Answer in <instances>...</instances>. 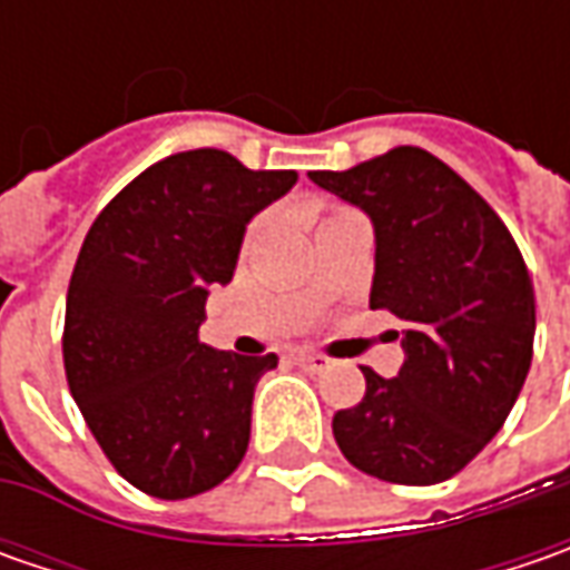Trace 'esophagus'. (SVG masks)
<instances>
[{"label":"esophagus","mask_w":570,"mask_h":570,"mask_svg":"<svg viewBox=\"0 0 570 570\" xmlns=\"http://www.w3.org/2000/svg\"><path fill=\"white\" fill-rule=\"evenodd\" d=\"M295 362L304 367V371H314V374H320V371H326L330 367V358L326 355H317V352H297Z\"/></svg>","instance_id":"obj_1"}]
</instances>
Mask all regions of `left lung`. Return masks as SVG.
Instances as JSON below:
<instances>
[{
  "mask_svg": "<svg viewBox=\"0 0 570 570\" xmlns=\"http://www.w3.org/2000/svg\"><path fill=\"white\" fill-rule=\"evenodd\" d=\"M307 177L371 215V311L405 326L400 374L362 367V403L333 415L336 444L383 482H444L501 431L527 381L537 333L527 263L498 212L425 148Z\"/></svg>",
  "mask_w": 570,
  "mask_h": 570,
  "instance_id": "obj_1",
  "label": "left lung"
}]
</instances>
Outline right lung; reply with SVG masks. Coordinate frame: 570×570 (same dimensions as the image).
<instances>
[{"label":"right lung","mask_w":570,"mask_h":570,"mask_svg":"<svg viewBox=\"0 0 570 570\" xmlns=\"http://www.w3.org/2000/svg\"><path fill=\"white\" fill-rule=\"evenodd\" d=\"M297 184L193 148L142 170L88 230L66 295L62 364L104 456L151 498H193L240 466L256 381L278 358L199 342L256 212Z\"/></svg>","instance_id":"right-lung-1"}]
</instances>
